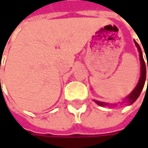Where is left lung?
<instances>
[{
	"label": "left lung",
	"mask_w": 148,
	"mask_h": 148,
	"mask_svg": "<svg viewBox=\"0 0 148 148\" xmlns=\"http://www.w3.org/2000/svg\"><path fill=\"white\" fill-rule=\"evenodd\" d=\"M134 44L136 45L139 54H140V77L139 79V82L137 84V86H135V88L133 90V92L126 98V101H123V103H127L128 104H132V103L138 99V97L140 96L144 85H145V81H146V74H147V65L145 64L144 59H143V56H142V51L140 47V45L136 43V41H134ZM146 54V53H145ZM147 56V55H146ZM147 69H148V62H147ZM147 86H148V79H147ZM96 103H98L100 106H110V105H114V104H109L107 103H103V102H100L98 100H94Z\"/></svg>",
	"instance_id": "1"
}]
</instances>
